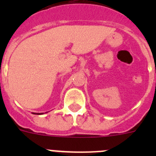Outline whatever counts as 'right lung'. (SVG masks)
<instances>
[{
  "label": "right lung",
  "mask_w": 156,
  "mask_h": 156,
  "mask_svg": "<svg viewBox=\"0 0 156 156\" xmlns=\"http://www.w3.org/2000/svg\"><path fill=\"white\" fill-rule=\"evenodd\" d=\"M34 114H36V115H41V114H44V113H34V112H33Z\"/></svg>",
  "instance_id": "obj_1"
}]
</instances>
